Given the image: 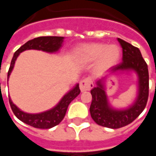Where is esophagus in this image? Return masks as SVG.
<instances>
[{"label": "esophagus", "instance_id": "esophagus-1", "mask_svg": "<svg viewBox=\"0 0 156 156\" xmlns=\"http://www.w3.org/2000/svg\"><path fill=\"white\" fill-rule=\"evenodd\" d=\"M93 82L90 78H85L83 80H82L80 82V85H79V88H80V90L81 92H85L90 90L92 88H93Z\"/></svg>", "mask_w": 156, "mask_h": 156}]
</instances>
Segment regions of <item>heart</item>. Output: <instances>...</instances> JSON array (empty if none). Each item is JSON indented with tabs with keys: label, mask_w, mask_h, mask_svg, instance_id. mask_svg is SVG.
I'll list each match as a JSON object with an SVG mask.
<instances>
[{
	"label": "heart",
	"mask_w": 156,
	"mask_h": 156,
	"mask_svg": "<svg viewBox=\"0 0 156 156\" xmlns=\"http://www.w3.org/2000/svg\"><path fill=\"white\" fill-rule=\"evenodd\" d=\"M120 48L116 44L89 43L77 48L76 55L78 59L85 62L97 60L98 70H107L117 64L120 58Z\"/></svg>",
	"instance_id": "1"
}]
</instances>
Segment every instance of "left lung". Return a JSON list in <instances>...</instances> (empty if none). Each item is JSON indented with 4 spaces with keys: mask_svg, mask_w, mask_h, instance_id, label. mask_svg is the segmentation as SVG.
Here are the masks:
<instances>
[{
    "mask_svg": "<svg viewBox=\"0 0 156 156\" xmlns=\"http://www.w3.org/2000/svg\"><path fill=\"white\" fill-rule=\"evenodd\" d=\"M123 49L122 62L110 69V73L98 78L96 86L91 90L90 115L96 124L109 129L124 127L136 119L144 110L149 96L148 66L140 49L118 38ZM135 73L137 77V94L133 103L125 108L114 107L108 100L106 83L108 76L116 73Z\"/></svg>",
    "mask_w": 156,
    "mask_h": 156,
    "instance_id": "obj_1",
    "label": "left lung"
}]
</instances>
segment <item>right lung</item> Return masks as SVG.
Here are the masks:
<instances>
[{"label":"right lung","instance_id":"obj_1","mask_svg":"<svg viewBox=\"0 0 156 156\" xmlns=\"http://www.w3.org/2000/svg\"><path fill=\"white\" fill-rule=\"evenodd\" d=\"M63 41H64L63 37H40L26 42L13 55V58L11 62V66L7 73V81L9 80L10 75L14 68L16 59L22 51L32 49V50L45 51L48 53H56L62 47ZM79 94H80L79 84L76 83L69 91L67 92L62 97L61 99L54 107H52L48 110L37 113V114L27 113L22 110L12 102L11 97H9V103L14 115L23 123L37 129H51L60 124V122L63 119L66 115L69 104Z\"/></svg>","mask_w":156,"mask_h":156}]
</instances>
